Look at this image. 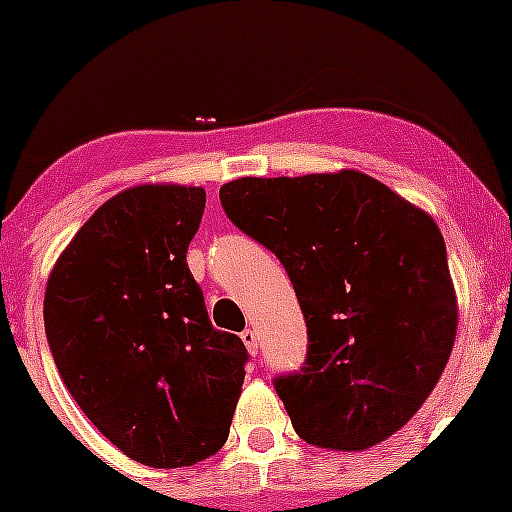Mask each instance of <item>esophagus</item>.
Returning a JSON list of instances; mask_svg holds the SVG:
<instances>
[{"mask_svg": "<svg viewBox=\"0 0 512 512\" xmlns=\"http://www.w3.org/2000/svg\"><path fill=\"white\" fill-rule=\"evenodd\" d=\"M240 339H242V344H245V347H247V352L255 356L257 354V334H255V329H245V332L240 334Z\"/></svg>", "mask_w": 512, "mask_h": 512, "instance_id": "1", "label": "esophagus"}]
</instances>
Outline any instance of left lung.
Here are the masks:
<instances>
[{"mask_svg":"<svg viewBox=\"0 0 512 512\" xmlns=\"http://www.w3.org/2000/svg\"><path fill=\"white\" fill-rule=\"evenodd\" d=\"M227 218L285 265L309 352L275 389L299 438L366 451L414 418L458 329L446 242L426 210L359 170L237 178Z\"/></svg>","mask_w":512,"mask_h":512,"instance_id":"obj_1","label":"left lung"}]
</instances>
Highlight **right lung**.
I'll return each instance as SVG.
<instances>
[{
	"mask_svg": "<svg viewBox=\"0 0 512 512\" xmlns=\"http://www.w3.org/2000/svg\"><path fill=\"white\" fill-rule=\"evenodd\" d=\"M203 210L195 185L121 190L46 282V339L66 389L113 446L151 468L218 453L245 381V344L210 324L185 262Z\"/></svg>",
	"mask_w": 512,
	"mask_h": 512,
	"instance_id": "add662e5",
	"label": "right lung"
}]
</instances>
